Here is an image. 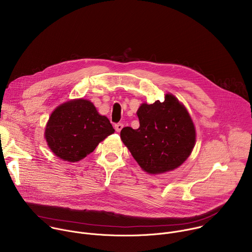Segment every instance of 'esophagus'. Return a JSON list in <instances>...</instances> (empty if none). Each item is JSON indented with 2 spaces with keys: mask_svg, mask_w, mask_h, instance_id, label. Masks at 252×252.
I'll list each match as a JSON object with an SVG mask.
<instances>
[{
  "mask_svg": "<svg viewBox=\"0 0 252 252\" xmlns=\"http://www.w3.org/2000/svg\"><path fill=\"white\" fill-rule=\"evenodd\" d=\"M123 127H124V125H123V124H117V125H115V129H116L118 132H120V131L123 129Z\"/></svg>",
  "mask_w": 252,
  "mask_h": 252,
  "instance_id": "34e87169",
  "label": "esophagus"
}]
</instances>
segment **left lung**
Masks as SVG:
<instances>
[{"instance_id": "8db88e82", "label": "left lung", "mask_w": 252, "mask_h": 252, "mask_svg": "<svg viewBox=\"0 0 252 252\" xmlns=\"http://www.w3.org/2000/svg\"><path fill=\"white\" fill-rule=\"evenodd\" d=\"M139 127L121 131V138L139 166L150 174L177 168L190 156L195 128L185 107L171 94L164 100L142 103L136 112Z\"/></svg>"}]
</instances>
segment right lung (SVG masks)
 Returning a JSON list of instances; mask_svg holds the SVG:
<instances>
[{
  "label": "right lung",
  "mask_w": 252,
  "mask_h": 252,
  "mask_svg": "<svg viewBox=\"0 0 252 252\" xmlns=\"http://www.w3.org/2000/svg\"><path fill=\"white\" fill-rule=\"evenodd\" d=\"M115 129L88 99H71L52 113L45 137L51 151L63 160L77 162L93 153Z\"/></svg>",
  "instance_id": "1"
}]
</instances>
